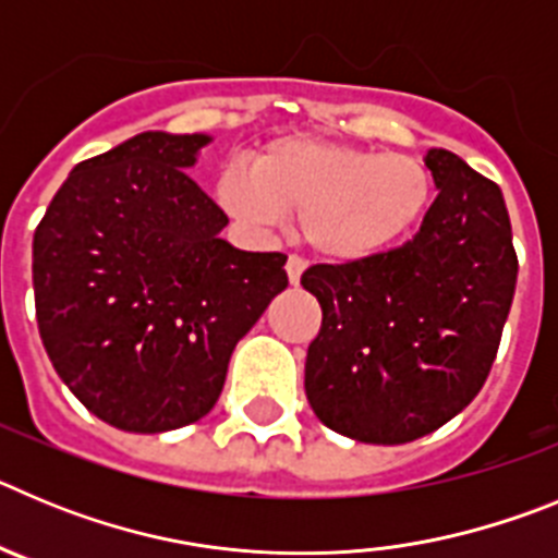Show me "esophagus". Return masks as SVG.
<instances>
[{
    "mask_svg": "<svg viewBox=\"0 0 558 558\" xmlns=\"http://www.w3.org/2000/svg\"><path fill=\"white\" fill-rule=\"evenodd\" d=\"M304 268H307V263H304L302 256H288V265H284V270H288L290 284H299V282H302Z\"/></svg>",
    "mask_w": 558,
    "mask_h": 558,
    "instance_id": "obj_1",
    "label": "esophagus"
}]
</instances>
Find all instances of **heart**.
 <instances>
[{
  "instance_id": "obj_1",
  "label": "heart",
  "mask_w": 558,
  "mask_h": 558,
  "mask_svg": "<svg viewBox=\"0 0 558 558\" xmlns=\"http://www.w3.org/2000/svg\"><path fill=\"white\" fill-rule=\"evenodd\" d=\"M218 198L240 223L276 231L299 215L302 234L335 263H363L405 243L433 204V175L405 153H372L318 136H282L229 165Z\"/></svg>"
}]
</instances>
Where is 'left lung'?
Instances as JSON below:
<instances>
[{"mask_svg": "<svg viewBox=\"0 0 558 558\" xmlns=\"http://www.w3.org/2000/svg\"><path fill=\"white\" fill-rule=\"evenodd\" d=\"M425 165L438 195L411 243L302 276L324 313L304 363L310 408L363 445H408L470 405L514 299L500 186L445 147Z\"/></svg>", "mask_w": 558, "mask_h": 558, "instance_id": "left-lung-1", "label": "left lung"}]
</instances>
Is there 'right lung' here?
Returning a JSON list of instances; mask_svg holds the SVG:
<instances>
[{"mask_svg": "<svg viewBox=\"0 0 558 558\" xmlns=\"http://www.w3.org/2000/svg\"><path fill=\"white\" fill-rule=\"evenodd\" d=\"M209 133L145 131L69 172L33 236L36 318L58 377L128 433L192 425L288 288L276 251H240L186 175Z\"/></svg>", "mask_w": 558, "mask_h": 558, "instance_id": "add662e5", "label": "right lung"}]
</instances>
